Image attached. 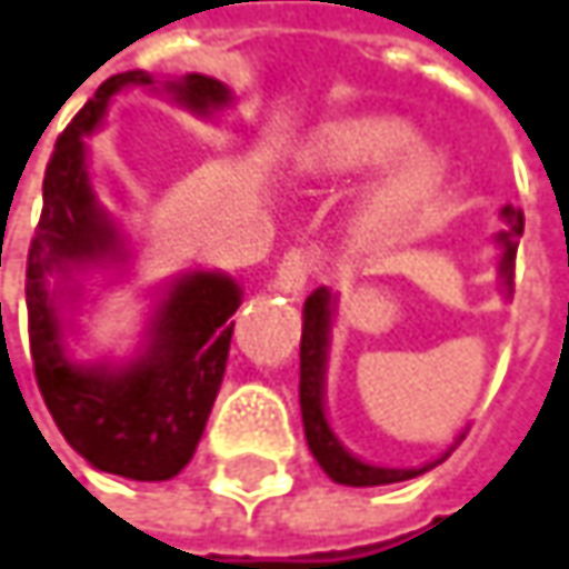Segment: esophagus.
I'll use <instances>...</instances> for the list:
<instances>
[{"instance_id":"obj_1","label":"esophagus","mask_w":569,"mask_h":569,"mask_svg":"<svg viewBox=\"0 0 569 569\" xmlns=\"http://www.w3.org/2000/svg\"><path fill=\"white\" fill-rule=\"evenodd\" d=\"M313 274V262L303 249H288L284 259L278 262V271H274V288L284 291V295H300L307 288Z\"/></svg>"}]
</instances>
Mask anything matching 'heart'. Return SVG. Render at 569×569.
<instances>
[{"label":"heart","instance_id":"b5f03b06","mask_svg":"<svg viewBox=\"0 0 569 569\" xmlns=\"http://www.w3.org/2000/svg\"><path fill=\"white\" fill-rule=\"evenodd\" d=\"M412 140V128L390 114H352L339 118L323 130L300 153V169L313 179L336 182L358 176L371 166H381L393 153H400ZM445 179V159L432 147H412L400 159L365 204V220L378 233H397L416 223L432 198L439 194Z\"/></svg>","mask_w":569,"mask_h":569}]
</instances>
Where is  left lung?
<instances>
[{"instance_id":"obj_1","label":"left lung","mask_w":569,"mask_h":569,"mask_svg":"<svg viewBox=\"0 0 569 569\" xmlns=\"http://www.w3.org/2000/svg\"><path fill=\"white\" fill-rule=\"evenodd\" d=\"M506 230L499 233L502 242V262L499 274L506 284H512L516 278V246L522 237L526 217L516 211L512 204L502 208ZM327 332H329V295L327 288L313 291L303 303V336H300V416H303V436L313 451V458L320 461V468L327 470L336 483L346 487H381V483H400L419 477L422 470H397V468H375L352 458L336 436L329 432L327 412H323V368H327ZM439 465V461H436Z\"/></svg>"}]
</instances>
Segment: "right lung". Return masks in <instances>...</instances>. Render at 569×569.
<instances>
[{
	"instance_id": "obj_1",
	"label": "right lung",
	"mask_w": 569,
	"mask_h": 569,
	"mask_svg": "<svg viewBox=\"0 0 569 569\" xmlns=\"http://www.w3.org/2000/svg\"><path fill=\"white\" fill-rule=\"evenodd\" d=\"M124 86H153V79L143 72L104 79L50 153L41 220L28 246L24 271L28 342L43 403L63 439L89 465L130 480H169L191 461L211 416L240 288L213 271L186 274L157 313L150 352L114 375L108 368H76L63 358L57 300L47 291L53 271L99 259L114 246V230L89 186L82 133L96 130L108 99ZM166 89L194 111L230 99L217 79L198 72Z\"/></svg>"
}]
</instances>
